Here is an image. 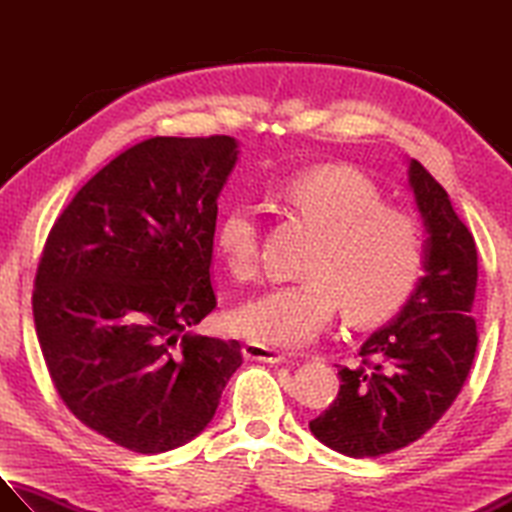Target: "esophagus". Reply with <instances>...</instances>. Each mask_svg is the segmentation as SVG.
Here are the masks:
<instances>
[{
	"mask_svg": "<svg viewBox=\"0 0 512 512\" xmlns=\"http://www.w3.org/2000/svg\"><path fill=\"white\" fill-rule=\"evenodd\" d=\"M242 354L248 361H262V363H284L286 356L273 350V347H266V345H259L253 341H246L242 347Z\"/></svg>",
	"mask_w": 512,
	"mask_h": 512,
	"instance_id": "obj_1",
	"label": "esophagus"
}]
</instances>
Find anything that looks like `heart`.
Returning a JSON list of instances; mask_svg holds the SVG:
<instances>
[{"label": "heart", "mask_w": 512, "mask_h": 512, "mask_svg": "<svg viewBox=\"0 0 512 512\" xmlns=\"http://www.w3.org/2000/svg\"><path fill=\"white\" fill-rule=\"evenodd\" d=\"M275 200L317 235L299 284L275 286L228 314V328L270 347L319 339L345 303L356 321L394 314L418 284L422 235L407 213L385 206L378 187L345 165L303 169L281 180ZM213 244L228 273L250 279L259 262V220L250 202H235L215 224Z\"/></svg>", "instance_id": "b5f03b06"}]
</instances>
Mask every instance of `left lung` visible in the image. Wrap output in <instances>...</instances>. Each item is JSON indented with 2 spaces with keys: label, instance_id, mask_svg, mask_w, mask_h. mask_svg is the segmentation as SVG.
Returning a JSON list of instances; mask_svg holds the SVG:
<instances>
[{
  "label": "left lung",
  "instance_id": "1",
  "mask_svg": "<svg viewBox=\"0 0 512 512\" xmlns=\"http://www.w3.org/2000/svg\"><path fill=\"white\" fill-rule=\"evenodd\" d=\"M407 182L427 233L424 275L396 317L361 345V365L339 369V396L310 422L314 438L350 458H376L422 438L458 398L475 358L473 235L449 193L413 158Z\"/></svg>",
  "mask_w": 512,
  "mask_h": 512
}]
</instances>
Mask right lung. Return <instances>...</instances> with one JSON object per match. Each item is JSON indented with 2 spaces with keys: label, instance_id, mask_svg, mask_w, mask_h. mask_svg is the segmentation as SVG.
Masks as SVG:
<instances>
[{
  "label": "right lung",
  "instance_id": "obj_1",
  "mask_svg": "<svg viewBox=\"0 0 512 512\" xmlns=\"http://www.w3.org/2000/svg\"><path fill=\"white\" fill-rule=\"evenodd\" d=\"M239 160L231 136L143 140L65 206L43 248L32 314L61 400L136 453L204 431L237 341L191 334L215 308L217 198Z\"/></svg>",
  "mask_w": 512,
  "mask_h": 512
}]
</instances>
